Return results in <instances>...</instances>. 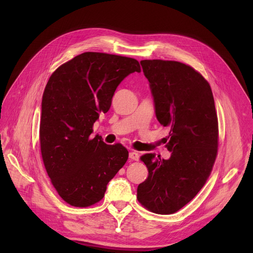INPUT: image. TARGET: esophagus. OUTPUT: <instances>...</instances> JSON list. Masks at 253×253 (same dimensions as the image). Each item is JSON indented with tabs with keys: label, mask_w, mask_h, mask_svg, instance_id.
<instances>
[{
	"label": "esophagus",
	"mask_w": 253,
	"mask_h": 253,
	"mask_svg": "<svg viewBox=\"0 0 253 253\" xmlns=\"http://www.w3.org/2000/svg\"><path fill=\"white\" fill-rule=\"evenodd\" d=\"M129 158L131 159V160L137 161L138 159H139V155H138V153H137V152H135V151H132V152H130V153H129Z\"/></svg>",
	"instance_id": "esophagus-1"
}]
</instances>
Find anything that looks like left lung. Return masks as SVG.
I'll list each match as a JSON object with an SVG mask.
<instances>
[{
  "label": "left lung",
  "instance_id": "8db88e82",
  "mask_svg": "<svg viewBox=\"0 0 253 253\" xmlns=\"http://www.w3.org/2000/svg\"><path fill=\"white\" fill-rule=\"evenodd\" d=\"M158 121L169 127L168 160L145 154L149 176L137 200L158 214L178 211L199 193L215 162L218 122L209 83L192 66L172 60H141Z\"/></svg>",
  "mask_w": 253,
  "mask_h": 253
}]
</instances>
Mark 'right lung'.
Here are the masks:
<instances>
[{"label":"right lung","mask_w":253,"mask_h":253,"mask_svg":"<svg viewBox=\"0 0 253 253\" xmlns=\"http://www.w3.org/2000/svg\"><path fill=\"white\" fill-rule=\"evenodd\" d=\"M140 71L134 58L85 52L51 75L42 98L40 144L53 187L70 205L99 202L126 163L127 149L92 137V127L110 110L119 84Z\"/></svg>","instance_id":"right-lung-1"}]
</instances>
